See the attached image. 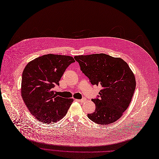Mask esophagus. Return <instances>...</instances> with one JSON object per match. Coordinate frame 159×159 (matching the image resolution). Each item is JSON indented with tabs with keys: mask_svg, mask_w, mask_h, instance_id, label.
<instances>
[{
	"mask_svg": "<svg viewBox=\"0 0 159 159\" xmlns=\"http://www.w3.org/2000/svg\"><path fill=\"white\" fill-rule=\"evenodd\" d=\"M86 100V98H85V97H83L81 99H79L78 101H79V102H81V103H83V102H85V101Z\"/></svg>",
	"mask_w": 159,
	"mask_h": 159,
	"instance_id": "1",
	"label": "esophagus"
}]
</instances>
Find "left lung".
Wrapping results in <instances>:
<instances>
[{
	"label": "left lung",
	"instance_id": "1",
	"mask_svg": "<svg viewBox=\"0 0 159 159\" xmlns=\"http://www.w3.org/2000/svg\"><path fill=\"white\" fill-rule=\"evenodd\" d=\"M74 58L91 84L102 87L99 95L92 99L96 109L88 114V118L102 125L117 121L131 103L136 88L134 75L127 63L103 53Z\"/></svg>",
	"mask_w": 159,
	"mask_h": 159
}]
</instances>
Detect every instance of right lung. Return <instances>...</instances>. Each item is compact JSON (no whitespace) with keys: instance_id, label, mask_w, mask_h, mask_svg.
I'll list each match as a JSON object with an SVG mask.
<instances>
[{"instance_id":"add662e5","label":"right lung","mask_w":159,"mask_h":159,"mask_svg":"<svg viewBox=\"0 0 159 159\" xmlns=\"http://www.w3.org/2000/svg\"><path fill=\"white\" fill-rule=\"evenodd\" d=\"M75 62L73 57L58 54H46L28 63L21 80V96L30 113L46 124L63 119L73 99L63 98L54 94L53 88L68 66Z\"/></svg>"}]
</instances>
